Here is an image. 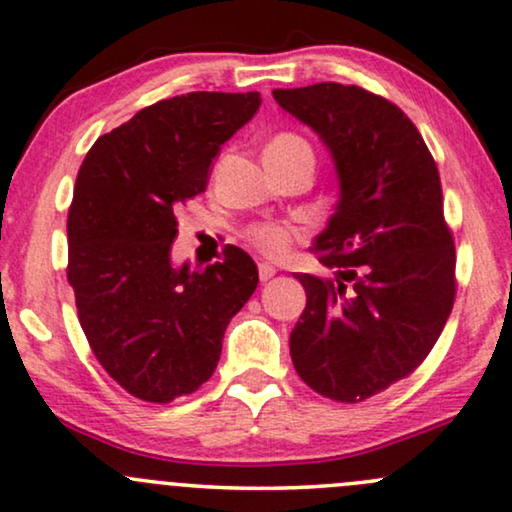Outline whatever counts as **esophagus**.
Returning <instances> with one entry per match:
<instances>
[{
  "label": "esophagus",
  "instance_id": "esophagus-1",
  "mask_svg": "<svg viewBox=\"0 0 512 512\" xmlns=\"http://www.w3.org/2000/svg\"><path fill=\"white\" fill-rule=\"evenodd\" d=\"M257 271H260V281H269V278L276 274V267L269 262H260L257 264Z\"/></svg>",
  "mask_w": 512,
  "mask_h": 512
}]
</instances>
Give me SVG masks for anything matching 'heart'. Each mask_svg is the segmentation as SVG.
I'll use <instances>...</instances> for the list:
<instances>
[{
  "label": "heart",
  "instance_id": "b5f03b06",
  "mask_svg": "<svg viewBox=\"0 0 512 512\" xmlns=\"http://www.w3.org/2000/svg\"><path fill=\"white\" fill-rule=\"evenodd\" d=\"M297 151H309L307 141L297 137V134L281 132L267 144V158H286V155H293ZM243 236L262 255L278 260V257H283L290 250V245L300 236V231L283 222H255L243 231Z\"/></svg>",
  "mask_w": 512,
  "mask_h": 512
}]
</instances>
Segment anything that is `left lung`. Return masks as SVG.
Returning a JSON list of instances; mask_svg holds the SVG:
<instances>
[{"mask_svg":"<svg viewBox=\"0 0 512 512\" xmlns=\"http://www.w3.org/2000/svg\"><path fill=\"white\" fill-rule=\"evenodd\" d=\"M331 151L340 200L312 252L333 278L295 274L307 307L290 333L314 392L357 404L416 371L456 297V248L435 160L401 108L357 84L274 89Z\"/></svg>","mask_w":512,"mask_h":512,"instance_id":"1","label":"left lung"}]
</instances>
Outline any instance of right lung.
I'll use <instances>...</instances> for the list:
<instances>
[{"mask_svg":"<svg viewBox=\"0 0 512 512\" xmlns=\"http://www.w3.org/2000/svg\"><path fill=\"white\" fill-rule=\"evenodd\" d=\"M260 94L191 92L103 134L68 210V283L94 357L132 397L167 404L215 373L226 326L255 293L241 248L205 269L174 267L177 212L260 108Z\"/></svg>","mask_w":512,"mask_h":512,"instance_id":"obj_1","label":"right lung"}]
</instances>
